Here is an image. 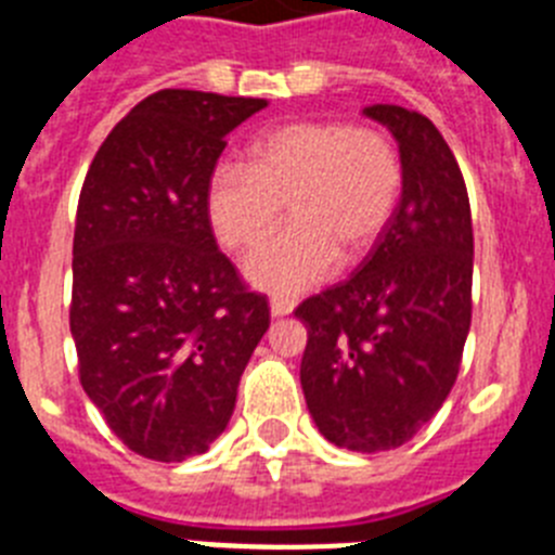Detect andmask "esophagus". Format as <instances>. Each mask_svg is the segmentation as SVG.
Wrapping results in <instances>:
<instances>
[{
	"label": "esophagus",
	"instance_id": "esophagus-1",
	"mask_svg": "<svg viewBox=\"0 0 555 555\" xmlns=\"http://www.w3.org/2000/svg\"><path fill=\"white\" fill-rule=\"evenodd\" d=\"M269 311H272V317H288L294 311V300H288V297H272Z\"/></svg>",
	"mask_w": 555,
	"mask_h": 555
}]
</instances>
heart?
I'll return each instance as SVG.
<instances>
[{
    "mask_svg": "<svg viewBox=\"0 0 555 555\" xmlns=\"http://www.w3.org/2000/svg\"><path fill=\"white\" fill-rule=\"evenodd\" d=\"M403 191L395 141L345 121H288L249 144V164L219 160L205 180V219L230 253L267 238L288 205L292 224L244 261L258 292L294 297L327 281L341 249L375 247Z\"/></svg>",
    "mask_w": 555,
    "mask_h": 555,
    "instance_id": "1",
    "label": "heart"
}]
</instances>
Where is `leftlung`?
I'll return each instance as SVG.
<instances>
[{"instance_id": "1", "label": "left lung", "mask_w": 555, "mask_h": 555, "mask_svg": "<svg viewBox=\"0 0 555 555\" xmlns=\"http://www.w3.org/2000/svg\"><path fill=\"white\" fill-rule=\"evenodd\" d=\"M395 135L403 191L389 224L345 283L308 297L300 384L336 448L395 450L442 409L473 320V217L453 152L428 116L370 105Z\"/></svg>"}]
</instances>
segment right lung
Wrapping results in <instances>:
<instances>
[{"label":"right lung","mask_w":555,"mask_h":555,"mask_svg":"<svg viewBox=\"0 0 555 555\" xmlns=\"http://www.w3.org/2000/svg\"><path fill=\"white\" fill-rule=\"evenodd\" d=\"M263 107L166 88L113 127L82 183L68 311L80 384L144 459L210 448L269 327L267 297L247 292L205 219L224 135Z\"/></svg>","instance_id":"add662e5"}]
</instances>
